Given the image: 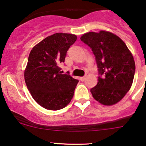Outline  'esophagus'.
Listing matches in <instances>:
<instances>
[{
  "label": "esophagus",
  "mask_w": 146,
  "mask_h": 146,
  "mask_svg": "<svg viewBox=\"0 0 146 146\" xmlns=\"http://www.w3.org/2000/svg\"><path fill=\"white\" fill-rule=\"evenodd\" d=\"M85 78H85V76H83V77H80V80H81V81H84V80H85Z\"/></svg>",
  "instance_id": "esophagus-1"
}]
</instances>
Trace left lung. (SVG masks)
Listing matches in <instances>:
<instances>
[{"label":"left lung","mask_w":146,"mask_h":146,"mask_svg":"<svg viewBox=\"0 0 146 146\" xmlns=\"http://www.w3.org/2000/svg\"><path fill=\"white\" fill-rule=\"evenodd\" d=\"M92 49L98 68V82L91 88L92 97L104 105L119 102L130 90L135 74V61L124 42L105 31L88 32L80 37Z\"/></svg>","instance_id":"8db88e82"}]
</instances>
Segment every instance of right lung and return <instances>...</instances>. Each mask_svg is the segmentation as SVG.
<instances>
[{
  "mask_svg": "<svg viewBox=\"0 0 146 146\" xmlns=\"http://www.w3.org/2000/svg\"><path fill=\"white\" fill-rule=\"evenodd\" d=\"M77 39L71 34L56 33L33 47L28 58L25 80L32 98L49 110H58L69 104L78 80L63 74L59 67L68 50Z\"/></svg>",
  "mask_w": 146,
  "mask_h": 146,
  "instance_id": "add662e5",
  "label": "right lung"
}]
</instances>
